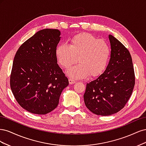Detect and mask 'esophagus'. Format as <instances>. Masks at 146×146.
<instances>
[{
  "label": "esophagus",
  "mask_w": 146,
  "mask_h": 146,
  "mask_svg": "<svg viewBox=\"0 0 146 146\" xmlns=\"http://www.w3.org/2000/svg\"><path fill=\"white\" fill-rule=\"evenodd\" d=\"M69 84H70V85H72V84L76 83V82H75V80H72V79L69 78Z\"/></svg>",
  "instance_id": "34e87169"
}]
</instances>
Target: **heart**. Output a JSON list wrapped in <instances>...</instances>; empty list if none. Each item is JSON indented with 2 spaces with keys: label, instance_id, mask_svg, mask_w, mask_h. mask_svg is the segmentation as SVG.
Instances as JSON below:
<instances>
[{
  "label": "heart",
  "instance_id": "1",
  "mask_svg": "<svg viewBox=\"0 0 146 146\" xmlns=\"http://www.w3.org/2000/svg\"><path fill=\"white\" fill-rule=\"evenodd\" d=\"M56 57L61 67L78 64L68 69L67 74L72 78H84L89 76L97 77L107 68L111 54L108 44L88 33L77 34L71 38L70 46L61 44L56 48Z\"/></svg>",
  "mask_w": 146,
  "mask_h": 146
}]
</instances>
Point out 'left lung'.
Wrapping results in <instances>:
<instances>
[{
	"mask_svg": "<svg viewBox=\"0 0 146 146\" xmlns=\"http://www.w3.org/2000/svg\"><path fill=\"white\" fill-rule=\"evenodd\" d=\"M111 58L105 72L86 84L83 95L86 107L97 115L109 116L125 107L135 84L132 58L129 50L112 35Z\"/></svg>",
	"mask_w": 146,
	"mask_h": 146,
	"instance_id": "left-lung-1",
	"label": "left lung"
}]
</instances>
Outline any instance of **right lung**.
<instances>
[{"label": "right lung", "mask_w": 146, "mask_h": 146, "mask_svg": "<svg viewBox=\"0 0 146 146\" xmlns=\"http://www.w3.org/2000/svg\"><path fill=\"white\" fill-rule=\"evenodd\" d=\"M57 29L39 31L16 52L10 75V87L21 107L29 112L46 114L56 108L69 81L56 57L60 40Z\"/></svg>", "instance_id": "add662e5"}]
</instances>
